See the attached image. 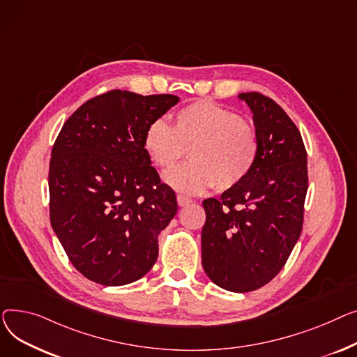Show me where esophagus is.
<instances>
[{
  "instance_id": "obj_1",
  "label": "esophagus",
  "mask_w": 357,
  "mask_h": 357,
  "mask_svg": "<svg viewBox=\"0 0 357 357\" xmlns=\"http://www.w3.org/2000/svg\"><path fill=\"white\" fill-rule=\"evenodd\" d=\"M177 203H178V206H180V207H184V206L192 204V203H193V200H192L190 197H187V196L178 195V196H177Z\"/></svg>"
}]
</instances>
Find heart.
I'll list each match as a JSON object with an SVG mask.
<instances>
[{
    "instance_id": "obj_1",
    "label": "heart",
    "mask_w": 357,
    "mask_h": 357,
    "mask_svg": "<svg viewBox=\"0 0 357 357\" xmlns=\"http://www.w3.org/2000/svg\"><path fill=\"white\" fill-rule=\"evenodd\" d=\"M144 149L160 169H170L188 150L192 161L165 174V183L187 195L216 185L229 190L252 172L258 155L255 131L234 111L197 100L181 108L174 125L153 121L144 134Z\"/></svg>"
}]
</instances>
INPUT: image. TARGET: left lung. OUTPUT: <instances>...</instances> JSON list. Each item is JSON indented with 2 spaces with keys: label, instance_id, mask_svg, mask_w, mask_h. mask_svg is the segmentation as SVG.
I'll return each instance as SVG.
<instances>
[{
  "label": "left lung",
  "instance_id": "8db88e82",
  "mask_svg": "<svg viewBox=\"0 0 357 357\" xmlns=\"http://www.w3.org/2000/svg\"><path fill=\"white\" fill-rule=\"evenodd\" d=\"M252 112L258 155L252 172L219 199H206L202 265L218 287L254 291L285 265L303 229L307 153L296 123L272 99L239 93Z\"/></svg>",
  "mask_w": 357,
  "mask_h": 357
}]
</instances>
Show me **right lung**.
I'll use <instances>...</instances> for the list:
<instances>
[{
  "instance_id": "add662e5",
  "label": "right lung",
  "mask_w": 357,
  "mask_h": 357,
  "mask_svg": "<svg viewBox=\"0 0 357 357\" xmlns=\"http://www.w3.org/2000/svg\"><path fill=\"white\" fill-rule=\"evenodd\" d=\"M180 100L111 91L65 122L53 145L50 222L73 266L88 280L118 287L149 272L158 235L177 213L144 149L149 125Z\"/></svg>"
}]
</instances>
